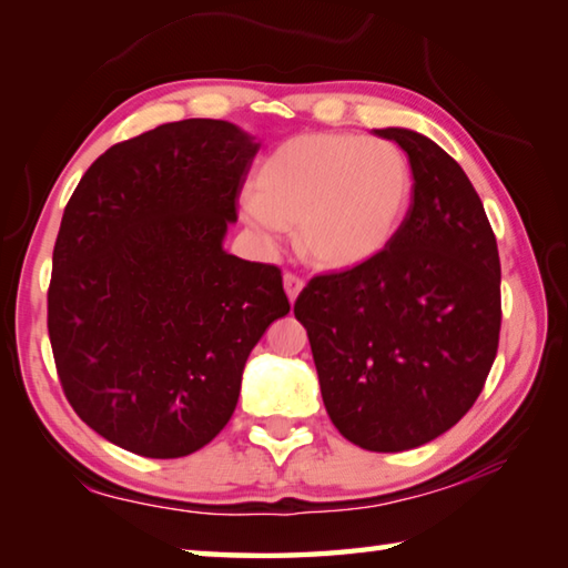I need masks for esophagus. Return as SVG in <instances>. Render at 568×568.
<instances>
[{
    "label": "esophagus",
    "instance_id": "esophagus-1",
    "mask_svg": "<svg viewBox=\"0 0 568 568\" xmlns=\"http://www.w3.org/2000/svg\"><path fill=\"white\" fill-rule=\"evenodd\" d=\"M283 285H285V293H287V297H291V303H295V297L301 295V291H303V277L301 275H295V273H285L283 275Z\"/></svg>",
    "mask_w": 568,
    "mask_h": 568
}]
</instances>
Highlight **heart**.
Segmentation results:
<instances>
[{"instance_id": "obj_1", "label": "heart", "mask_w": 568, "mask_h": 568, "mask_svg": "<svg viewBox=\"0 0 568 568\" xmlns=\"http://www.w3.org/2000/svg\"><path fill=\"white\" fill-rule=\"evenodd\" d=\"M410 165L381 138L305 132L285 140L257 170L243 215L263 235L297 225L313 265L355 267L396 235L410 200Z\"/></svg>"}]
</instances>
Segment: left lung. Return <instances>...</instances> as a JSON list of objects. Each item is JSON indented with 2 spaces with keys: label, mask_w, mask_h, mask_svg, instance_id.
Returning <instances> with one entry per match:
<instances>
[{
  "label": "left lung",
  "mask_w": 568,
  "mask_h": 568,
  "mask_svg": "<svg viewBox=\"0 0 568 568\" xmlns=\"http://www.w3.org/2000/svg\"><path fill=\"white\" fill-rule=\"evenodd\" d=\"M413 200L390 243L311 277L295 301L333 426L365 450L428 444L484 390L501 333V261L484 203L434 140L400 128Z\"/></svg>",
  "instance_id": "left-lung-1"
}]
</instances>
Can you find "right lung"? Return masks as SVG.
<instances>
[{"label": "right lung", "instance_id": "right-lung-1", "mask_svg": "<svg viewBox=\"0 0 568 568\" xmlns=\"http://www.w3.org/2000/svg\"><path fill=\"white\" fill-rule=\"evenodd\" d=\"M257 150L225 120L160 124L94 160L64 207L47 331L67 400L114 446H207L250 351L291 311L281 267L223 250Z\"/></svg>", "mask_w": 568, "mask_h": 568}]
</instances>
